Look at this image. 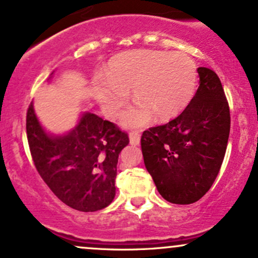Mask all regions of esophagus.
Returning a JSON list of instances; mask_svg holds the SVG:
<instances>
[{
  "label": "esophagus",
  "instance_id": "esophagus-1",
  "mask_svg": "<svg viewBox=\"0 0 258 258\" xmlns=\"http://www.w3.org/2000/svg\"><path fill=\"white\" fill-rule=\"evenodd\" d=\"M141 141V135L138 131H132L130 132V143L132 146H138Z\"/></svg>",
  "mask_w": 258,
  "mask_h": 258
}]
</instances>
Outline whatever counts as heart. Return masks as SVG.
<instances>
[{"label":"heart","mask_w":258,"mask_h":258,"mask_svg":"<svg viewBox=\"0 0 258 258\" xmlns=\"http://www.w3.org/2000/svg\"><path fill=\"white\" fill-rule=\"evenodd\" d=\"M198 70L185 53L141 49L113 56L105 77L94 84L97 100L108 117H116L132 89L137 104L122 116L126 127H141L151 120L164 121L189 105L197 89Z\"/></svg>","instance_id":"b5f03b06"}]
</instances>
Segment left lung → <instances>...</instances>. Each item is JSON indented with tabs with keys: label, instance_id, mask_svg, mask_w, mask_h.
<instances>
[{
	"label": "left lung",
	"instance_id": "8db88e82",
	"mask_svg": "<svg viewBox=\"0 0 258 258\" xmlns=\"http://www.w3.org/2000/svg\"><path fill=\"white\" fill-rule=\"evenodd\" d=\"M199 88L174 120L146 130L143 161L159 194L173 204L204 197L220 170L230 134V108L216 73L198 68Z\"/></svg>",
	"mask_w": 258,
	"mask_h": 258
}]
</instances>
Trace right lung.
Here are the masks:
<instances>
[{
	"instance_id": "obj_1",
	"label": "right lung",
	"mask_w": 258,
	"mask_h": 258,
	"mask_svg": "<svg viewBox=\"0 0 258 258\" xmlns=\"http://www.w3.org/2000/svg\"><path fill=\"white\" fill-rule=\"evenodd\" d=\"M27 140L37 172L68 207L97 211L116 194L118 154L128 135L112 122L85 112L78 126L64 136H49L40 126L33 105L26 118Z\"/></svg>"
}]
</instances>
